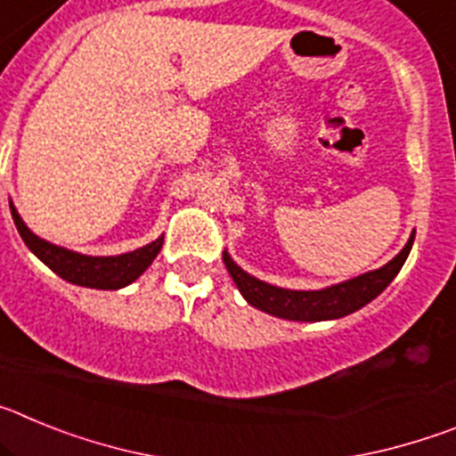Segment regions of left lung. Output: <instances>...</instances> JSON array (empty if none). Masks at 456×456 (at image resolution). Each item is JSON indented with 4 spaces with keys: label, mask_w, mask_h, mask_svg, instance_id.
<instances>
[{
    "label": "left lung",
    "mask_w": 456,
    "mask_h": 456,
    "mask_svg": "<svg viewBox=\"0 0 456 456\" xmlns=\"http://www.w3.org/2000/svg\"><path fill=\"white\" fill-rule=\"evenodd\" d=\"M413 237L416 235H411L406 247L377 272H368L340 285H331L326 289H310V292L276 288V285H269L265 281H257V278L248 276L247 272H241L228 253H224V263L240 292L244 294V299L256 308L269 313V315L297 322L338 320V317H345L354 310L363 308L365 304H370L374 297H379L388 288L390 281L400 273L402 265L409 257Z\"/></svg>",
    "instance_id": "8db88e82"
}]
</instances>
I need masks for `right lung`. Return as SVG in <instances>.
<instances>
[{"instance_id":"1","label":"right lung","mask_w":456,"mask_h":456,"mask_svg":"<svg viewBox=\"0 0 456 456\" xmlns=\"http://www.w3.org/2000/svg\"><path fill=\"white\" fill-rule=\"evenodd\" d=\"M11 215H13L15 228H18L20 237L24 244L31 248V253L43 260L47 267L54 273L68 281V283L84 285V288H95V289H118L130 285L132 281L141 276L151 267V263L157 257L159 248H162L164 237L155 240L152 244L143 248H136L132 253H123V256H109V257H93L82 256V253L68 251V248L54 247L50 241L40 240L34 232L24 225L20 219L18 209L11 205Z\"/></svg>"}]
</instances>
